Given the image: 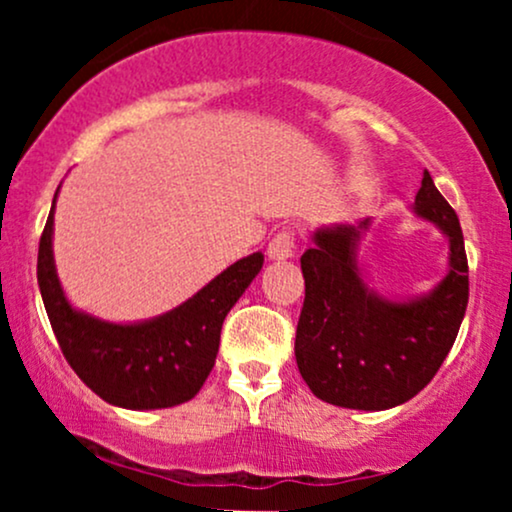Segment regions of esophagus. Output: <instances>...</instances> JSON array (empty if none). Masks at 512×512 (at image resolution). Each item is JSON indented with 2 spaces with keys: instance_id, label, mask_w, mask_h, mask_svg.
Masks as SVG:
<instances>
[{
  "instance_id": "34e87169",
  "label": "esophagus",
  "mask_w": 512,
  "mask_h": 512,
  "mask_svg": "<svg viewBox=\"0 0 512 512\" xmlns=\"http://www.w3.org/2000/svg\"><path fill=\"white\" fill-rule=\"evenodd\" d=\"M267 255H269V260H274V262H284V260H289V257H293V233L291 231L276 233V236L269 240Z\"/></svg>"
}]
</instances>
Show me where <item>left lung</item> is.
Segmentation results:
<instances>
[{"label": "left lung", "instance_id": "obj_1", "mask_svg": "<svg viewBox=\"0 0 512 512\" xmlns=\"http://www.w3.org/2000/svg\"><path fill=\"white\" fill-rule=\"evenodd\" d=\"M411 214L448 240V272L431 291L387 298L370 284L361 243L373 219L313 231L301 257L305 301L296 363L322 402L383 411L419 395L455 344L469 298L460 219L424 170Z\"/></svg>", "mask_w": 512, "mask_h": 512}]
</instances>
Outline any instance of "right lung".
Segmentation results:
<instances>
[{"label": "right lung", "mask_w": 512, "mask_h": 512, "mask_svg": "<svg viewBox=\"0 0 512 512\" xmlns=\"http://www.w3.org/2000/svg\"><path fill=\"white\" fill-rule=\"evenodd\" d=\"M57 192L40 236L38 286L69 366L113 407L166 409L192 399L214 368L223 320L260 274L264 255L252 252L233 262L163 315L139 322L101 320L74 308L57 276L52 252Z\"/></svg>", "instance_id": "1"}]
</instances>
